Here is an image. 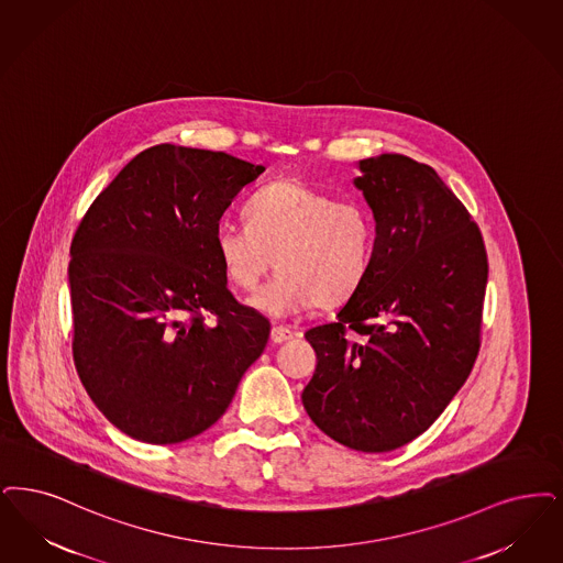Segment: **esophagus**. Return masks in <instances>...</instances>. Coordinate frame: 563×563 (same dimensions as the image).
<instances>
[{
  "instance_id": "esophagus-1",
  "label": "esophagus",
  "mask_w": 563,
  "mask_h": 563,
  "mask_svg": "<svg viewBox=\"0 0 563 563\" xmlns=\"http://www.w3.org/2000/svg\"><path fill=\"white\" fill-rule=\"evenodd\" d=\"M297 333L289 329V327H285V324H274L271 331V339L274 343H285V341H289V339L295 338Z\"/></svg>"
}]
</instances>
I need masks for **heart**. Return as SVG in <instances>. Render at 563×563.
Instances as JSON below:
<instances>
[{
    "instance_id": "obj_1",
    "label": "heart",
    "mask_w": 563,
    "mask_h": 563,
    "mask_svg": "<svg viewBox=\"0 0 563 563\" xmlns=\"http://www.w3.org/2000/svg\"><path fill=\"white\" fill-rule=\"evenodd\" d=\"M245 220L218 225L213 245L228 280L241 291H255L276 264L278 274L255 297L268 314L338 306L361 289L373 266L377 222L358 199H335L285 178L249 197Z\"/></svg>"
}]
</instances>
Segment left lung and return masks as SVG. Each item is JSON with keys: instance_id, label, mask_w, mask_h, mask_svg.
Returning <instances> with one entry per match:
<instances>
[{"instance_id": "obj_1", "label": "left lung", "mask_w": 563, "mask_h": 563, "mask_svg": "<svg viewBox=\"0 0 563 563\" xmlns=\"http://www.w3.org/2000/svg\"><path fill=\"white\" fill-rule=\"evenodd\" d=\"M377 222L373 266L327 324L306 331L314 377L301 400L347 449L387 452L421 435L467 382L479 352L488 255L442 178L405 155L361 161Z\"/></svg>"}]
</instances>
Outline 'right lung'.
Here are the masks:
<instances>
[{
	"instance_id": "obj_1",
	"label": "right lung",
	"mask_w": 563,
	"mask_h": 563,
	"mask_svg": "<svg viewBox=\"0 0 563 563\" xmlns=\"http://www.w3.org/2000/svg\"><path fill=\"white\" fill-rule=\"evenodd\" d=\"M266 167L157 144L86 211L70 243L73 361L130 438L178 444L211 428L268 343L228 289L213 245L232 199Z\"/></svg>"
}]
</instances>
